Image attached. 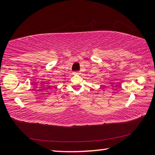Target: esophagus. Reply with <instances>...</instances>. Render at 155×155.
<instances>
[{"label": "esophagus", "mask_w": 155, "mask_h": 155, "mask_svg": "<svg viewBox=\"0 0 155 155\" xmlns=\"http://www.w3.org/2000/svg\"><path fill=\"white\" fill-rule=\"evenodd\" d=\"M73 74H80V72H78V71L74 72V73H73Z\"/></svg>", "instance_id": "esophagus-1"}]
</instances>
